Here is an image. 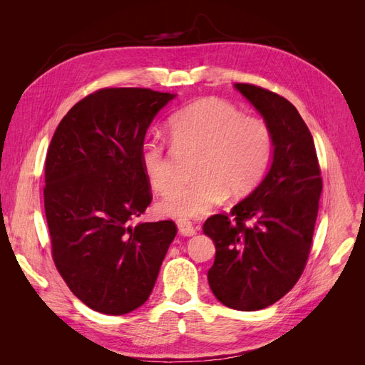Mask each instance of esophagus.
<instances>
[{"mask_svg":"<svg viewBox=\"0 0 365 365\" xmlns=\"http://www.w3.org/2000/svg\"><path fill=\"white\" fill-rule=\"evenodd\" d=\"M176 225H178V230H180V233H181L182 236L190 237V236H195V235H196V228L192 225V222H189V220L180 219L178 222H176Z\"/></svg>","mask_w":365,"mask_h":365,"instance_id":"1","label":"esophagus"}]
</instances>
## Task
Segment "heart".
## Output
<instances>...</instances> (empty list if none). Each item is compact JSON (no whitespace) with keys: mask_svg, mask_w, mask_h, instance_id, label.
I'll return each instance as SVG.
<instances>
[{"mask_svg":"<svg viewBox=\"0 0 365 365\" xmlns=\"http://www.w3.org/2000/svg\"><path fill=\"white\" fill-rule=\"evenodd\" d=\"M169 130L178 148L197 152L189 184L173 189L157 205L165 217L202 216L222 202L228 192L244 196L268 169L272 138L262 120L219 98H201L172 115ZM140 164L155 192L175 184L173 163L164 143L149 137L141 143Z\"/></svg>","mask_w":365,"mask_h":365,"instance_id":"heart-1","label":"heart"}]
</instances>
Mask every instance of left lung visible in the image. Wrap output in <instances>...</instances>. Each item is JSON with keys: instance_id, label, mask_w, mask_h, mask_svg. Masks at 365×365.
I'll return each instance as SVG.
<instances>
[{"instance_id": "1", "label": "left lung", "mask_w": 365, "mask_h": 365, "mask_svg": "<svg viewBox=\"0 0 365 365\" xmlns=\"http://www.w3.org/2000/svg\"><path fill=\"white\" fill-rule=\"evenodd\" d=\"M272 138L267 176L230 215L204 222L216 256L207 279L227 307L260 311L300 279L311 250L323 182L314 138L297 108L260 86L235 83Z\"/></svg>"}]
</instances>
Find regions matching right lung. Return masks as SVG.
I'll return each instance as SVG.
<instances>
[{
	"instance_id": "1",
	"label": "right lung",
	"mask_w": 365,
	"mask_h": 365,
	"mask_svg": "<svg viewBox=\"0 0 365 365\" xmlns=\"http://www.w3.org/2000/svg\"><path fill=\"white\" fill-rule=\"evenodd\" d=\"M175 97L105 88L76 103L51 138L43 207L53 259L71 292L101 314L145 304L176 236L172 220L129 225L152 201L141 143Z\"/></svg>"
}]
</instances>
